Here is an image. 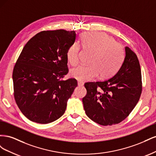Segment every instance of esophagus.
<instances>
[{"mask_svg": "<svg viewBox=\"0 0 156 156\" xmlns=\"http://www.w3.org/2000/svg\"><path fill=\"white\" fill-rule=\"evenodd\" d=\"M83 84H84V83H83V81H78V85H79V87H82V86H83Z\"/></svg>", "mask_w": 156, "mask_h": 156, "instance_id": "esophagus-1", "label": "esophagus"}]
</instances>
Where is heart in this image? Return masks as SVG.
<instances>
[{"label": "heart", "mask_w": 156, "mask_h": 156, "mask_svg": "<svg viewBox=\"0 0 156 156\" xmlns=\"http://www.w3.org/2000/svg\"><path fill=\"white\" fill-rule=\"evenodd\" d=\"M84 48L95 53L91 60V66L79 65L72 71L74 77L80 81H88L98 77H111L119 69L123 62L124 51L122 46L112 37L103 32H92L81 36ZM81 48L77 43L73 44L67 53L68 62L76 65L79 60Z\"/></svg>", "instance_id": "heart-1"}]
</instances>
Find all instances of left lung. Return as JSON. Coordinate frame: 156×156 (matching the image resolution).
Listing matches in <instances>:
<instances>
[{
    "mask_svg": "<svg viewBox=\"0 0 156 156\" xmlns=\"http://www.w3.org/2000/svg\"><path fill=\"white\" fill-rule=\"evenodd\" d=\"M87 95L83 98L88 118L102 126L124 120L138 103L142 91L141 71L137 56L125 47V57L112 77L103 81L86 83Z\"/></svg>",
    "mask_w": 156,
    "mask_h": 156,
    "instance_id": "left-lung-1",
    "label": "left lung"
}]
</instances>
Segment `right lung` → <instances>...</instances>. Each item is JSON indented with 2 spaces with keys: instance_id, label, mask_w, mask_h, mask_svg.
<instances>
[{
  "instance_id": "1",
  "label": "right lung",
  "mask_w": 156,
  "mask_h": 156,
  "mask_svg": "<svg viewBox=\"0 0 156 156\" xmlns=\"http://www.w3.org/2000/svg\"><path fill=\"white\" fill-rule=\"evenodd\" d=\"M75 31L37 33L27 42L13 71L14 98L28 119L48 124L62 116L77 81L60 80L68 73L67 53L75 41Z\"/></svg>"
}]
</instances>
